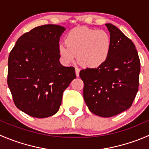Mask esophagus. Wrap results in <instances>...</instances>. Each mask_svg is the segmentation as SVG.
Segmentation results:
<instances>
[{
	"instance_id": "1",
	"label": "esophagus",
	"mask_w": 149,
	"mask_h": 149,
	"mask_svg": "<svg viewBox=\"0 0 149 149\" xmlns=\"http://www.w3.org/2000/svg\"><path fill=\"white\" fill-rule=\"evenodd\" d=\"M75 70H76V75L77 77H79V72H80V69L79 68H75Z\"/></svg>"
}]
</instances>
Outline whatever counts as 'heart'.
I'll use <instances>...</instances> for the list:
<instances>
[{"label":"heart","mask_w":149,"mask_h":149,"mask_svg":"<svg viewBox=\"0 0 149 149\" xmlns=\"http://www.w3.org/2000/svg\"><path fill=\"white\" fill-rule=\"evenodd\" d=\"M65 44H60L58 52L66 64L73 62L78 56L84 67L96 68L109 58L112 47L110 34L103 29L81 26L70 30L65 36Z\"/></svg>","instance_id":"b5f03b06"}]
</instances>
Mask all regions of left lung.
Wrapping results in <instances>:
<instances>
[{
  "instance_id": "8db88e82",
  "label": "left lung",
  "mask_w": 149,
  "mask_h": 149,
  "mask_svg": "<svg viewBox=\"0 0 149 149\" xmlns=\"http://www.w3.org/2000/svg\"><path fill=\"white\" fill-rule=\"evenodd\" d=\"M112 39L110 54L97 68L83 69V95L94 115L110 118L131 107L139 91L140 59L133 42L114 25L106 24Z\"/></svg>"
}]
</instances>
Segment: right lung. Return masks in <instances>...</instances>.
Instances as JSON below:
<instances>
[{"mask_svg":"<svg viewBox=\"0 0 149 149\" xmlns=\"http://www.w3.org/2000/svg\"><path fill=\"white\" fill-rule=\"evenodd\" d=\"M65 30L55 24L32 29L18 39L9 54L7 83L13 102L34 118L55 115L63 91L76 79L74 68L59 61V40Z\"/></svg>","mask_w":149,"mask_h":149,"instance_id":"right-lung-1","label":"right lung"}]
</instances>
